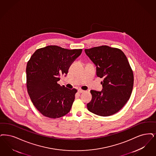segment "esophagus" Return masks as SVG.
<instances>
[{
	"label": "esophagus",
	"mask_w": 156,
	"mask_h": 156,
	"mask_svg": "<svg viewBox=\"0 0 156 156\" xmlns=\"http://www.w3.org/2000/svg\"><path fill=\"white\" fill-rule=\"evenodd\" d=\"M78 93L81 94V93L84 92H85V90H82V89H79L78 90Z\"/></svg>",
	"instance_id": "34e87169"
}]
</instances>
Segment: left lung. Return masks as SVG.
I'll use <instances>...</instances> for the list:
<instances>
[{"label":"left lung","instance_id":"obj_1","mask_svg":"<svg viewBox=\"0 0 156 156\" xmlns=\"http://www.w3.org/2000/svg\"><path fill=\"white\" fill-rule=\"evenodd\" d=\"M85 53L96 66V75L100 78L101 92L91 90L92 100L88 110L107 117L119 112L129 99L133 86V74L124 52L108 46L85 49Z\"/></svg>","mask_w":156,"mask_h":156}]
</instances>
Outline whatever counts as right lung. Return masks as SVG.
<instances>
[{
    "instance_id": "obj_1",
    "label": "right lung",
    "mask_w": 156,
    "mask_h": 156,
    "mask_svg": "<svg viewBox=\"0 0 156 156\" xmlns=\"http://www.w3.org/2000/svg\"><path fill=\"white\" fill-rule=\"evenodd\" d=\"M82 51L50 45L37 49L27 62V91L33 105L44 116L57 119L69 112L77 90L61 87L57 81L67 74Z\"/></svg>"
}]
</instances>
